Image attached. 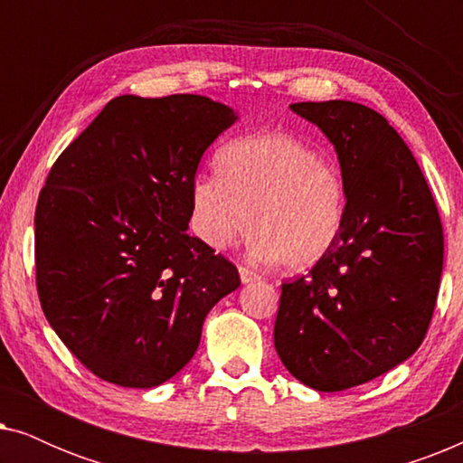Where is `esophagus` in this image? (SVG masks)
Returning <instances> with one entry per match:
<instances>
[{"mask_svg":"<svg viewBox=\"0 0 463 463\" xmlns=\"http://www.w3.org/2000/svg\"><path fill=\"white\" fill-rule=\"evenodd\" d=\"M238 271H240V280H242V284H250V282L261 280V276H259L257 271H252V269H249V268H244V265H240Z\"/></svg>","mask_w":463,"mask_h":463,"instance_id":"34e87169","label":"esophagus"}]
</instances>
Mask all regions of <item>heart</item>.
Returning a JSON list of instances; mask_svg holds the SVG:
<instances>
[{
	"label": "heart",
	"instance_id": "obj_1",
	"mask_svg": "<svg viewBox=\"0 0 463 463\" xmlns=\"http://www.w3.org/2000/svg\"><path fill=\"white\" fill-rule=\"evenodd\" d=\"M219 173H200L189 187V223L214 250L225 249L249 221V249L259 261L307 269L344 232V176L312 145L288 132L232 141Z\"/></svg>",
	"mask_w": 463,
	"mask_h": 463
}]
</instances>
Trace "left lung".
Wrapping results in <instances>:
<instances>
[{
	"label": "left lung",
	"mask_w": 463,
	"mask_h": 463,
	"mask_svg": "<svg viewBox=\"0 0 463 463\" xmlns=\"http://www.w3.org/2000/svg\"><path fill=\"white\" fill-rule=\"evenodd\" d=\"M337 151L347 217L333 250L282 284L274 345L318 392L366 383L415 354L442 274V225L420 164L388 119L352 100L293 103Z\"/></svg>",
	"instance_id": "obj_1"
}]
</instances>
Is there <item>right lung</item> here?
<instances>
[{"mask_svg": "<svg viewBox=\"0 0 463 463\" xmlns=\"http://www.w3.org/2000/svg\"><path fill=\"white\" fill-rule=\"evenodd\" d=\"M238 113L200 94L109 100L50 170L35 211L50 326L105 382L156 388L198 350L236 265L192 238L189 187Z\"/></svg>", "mask_w": 463, "mask_h": 463, "instance_id": "obj_1", "label": "right lung"}]
</instances>
